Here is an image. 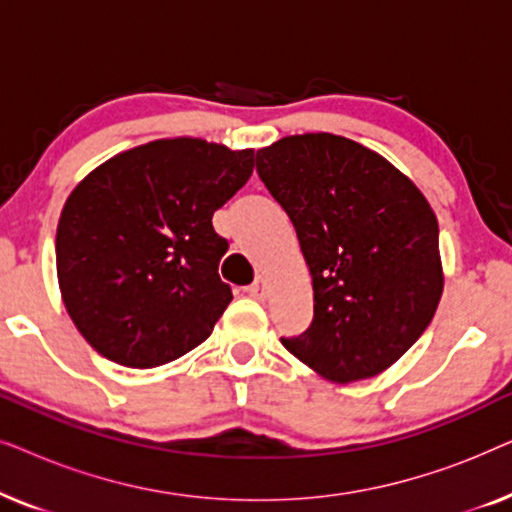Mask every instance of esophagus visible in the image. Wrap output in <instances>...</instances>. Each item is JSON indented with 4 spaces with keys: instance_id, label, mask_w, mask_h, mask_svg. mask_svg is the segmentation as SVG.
Masks as SVG:
<instances>
[{
    "instance_id": "1",
    "label": "esophagus",
    "mask_w": 512,
    "mask_h": 512,
    "mask_svg": "<svg viewBox=\"0 0 512 512\" xmlns=\"http://www.w3.org/2000/svg\"><path fill=\"white\" fill-rule=\"evenodd\" d=\"M247 293H249L251 298H256V300H265V293H268V286H265V279L258 277L254 284L247 286Z\"/></svg>"
}]
</instances>
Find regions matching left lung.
Masks as SVG:
<instances>
[{
  "instance_id": "left-lung-1",
  "label": "left lung",
  "mask_w": 512,
  "mask_h": 512,
  "mask_svg": "<svg viewBox=\"0 0 512 512\" xmlns=\"http://www.w3.org/2000/svg\"><path fill=\"white\" fill-rule=\"evenodd\" d=\"M256 172L296 228L314 317L289 352L333 382L382 373L415 345L443 293L438 219L419 188L347 137H284Z\"/></svg>"
}]
</instances>
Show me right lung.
I'll return each mask as SVG.
<instances>
[{"label":"right lung","mask_w":512,"mask_h":512,"mask_svg":"<svg viewBox=\"0 0 512 512\" xmlns=\"http://www.w3.org/2000/svg\"><path fill=\"white\" fill-rule=\"evenodd\" d=\"M251 172L254 151L179 137L118 153L74 188L55 261L69 317L97 352L153 368L209 338L233 300L212 216Z\"/></svg>","instance_id":"obj_1"}]
</instances>
